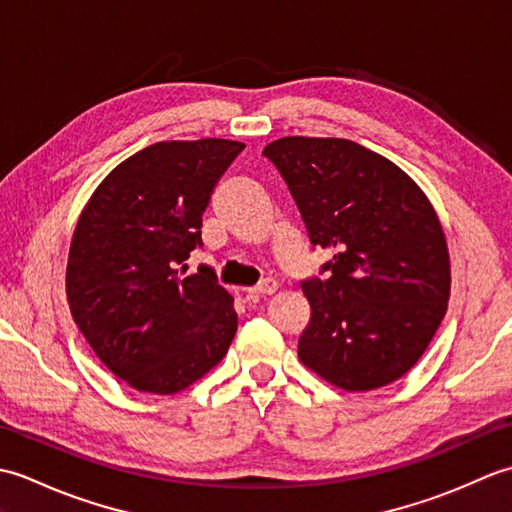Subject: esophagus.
Wrapping results in <instances>:
<instances>
[{"instance_id": "34e87169", "label": "esophagus", "mask_w": 512, "mask_h": 512, "mask_svg": "<svg viewBox=\"0 0 512 512\" xmlns=\"http://www.w3.org/2000/svg\"><path fill=\"white\" fill-rule=\"evenodd\" d=\"M279 288V284L275 279H264L259 281L257 286L248 288L246 290V299H255V297H266V295H273V292Z\"/></svg>"}]
</instances>
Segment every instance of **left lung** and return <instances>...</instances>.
<instances>
[{
    "label": "left lung",
    "mask_w": 512,
    "mask_h": 512,
    "mask_svg": "<svg viewBox=\"0 0 512 512\" xmlns=\"http://www.w3.org/2000/svg\"><path fill=\"white\" fill-rule=\"evenodd\" d=\"M330 250L301 281L310 321L299 358L328 383L369 391L416 365L447 312L451 270L438 215L394 162L345 138H279L264 149Z\"/></svg>",
    "instance_id": "1"
}]
</instances>
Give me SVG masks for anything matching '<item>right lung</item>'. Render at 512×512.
<instances>
[{
	"label": "right lung",
	"instance_id": "add662e5",
	"mask_svg": "<svg viewBox=\"0 0 512 512\" xmlns=\"http://www.w3.org/2000/svg\"><path fill=\"white\" fill-rule=\"evenodd\" d=\"M242 143H156L121 162L74 228L68 301L103 365L149 394H176L222 361L237 332L213 268L184 275L202 213Z\"/></svg>",
	"mask_w": 512,
	"mask_h": 512
}]
</instances>
